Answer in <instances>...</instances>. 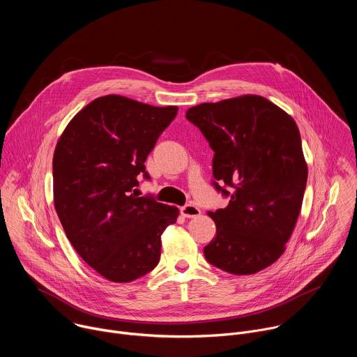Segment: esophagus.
Listing matches in <instances>:
<instances>
[{
    "instance_id": "34e87169",
    "label": "esophagus",
    "mask_w": 357,
    "mask_h": 357,
    "mask_svg": "<svg viewBox=\"0 0 357 357\" xmlns=\"http://www.w3.org/2000/svg\"><path fill=\"white\" fill-rule=\"evenodd\" d=\"M181 215L183 218H196L200 215V209L195 205H185L181 208Z\"/></svg>"
}]
</instances>
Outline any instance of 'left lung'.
I'll list each match as a JSON object with an SVG mask.
<instances>
[{
	"instance_id": "1",
	"label": "left lung",
	"mask_w": 357,
	"mask_h": 357,
	"mask_svg": "<svg viewBox=\"0 0 357 357\" xmlns=\"http://www.w3.org/2000/svg\"><path fill=\"white\" fill-rule=\"evenodd\" d=\"M186 120L215 151L212 185L229 197L209 212L216 237L203 248L206 261L236 275L268 267L284 252L307 188L295 121L261 96L203 103Z\"/></svg>"
}]
</instances>
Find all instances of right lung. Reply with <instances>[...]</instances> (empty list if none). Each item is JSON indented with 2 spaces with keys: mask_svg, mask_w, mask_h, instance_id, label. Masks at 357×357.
<instances>
[{
  "mask_svg": "<svg viewBox=\"0 0 357 357\" xmlns=\"http://www.w3.org/2000/svg\"><path fill=\"white\" fill-rule=\"evenodd\" d=\"M178 107H154L123 96L93 100L68 124L54 155V200L79 256L113 282L154 270L161 234L178 209L135 193L145 160L176 117Z\"/></svg>",
  "mask_w": 357,
  "mask_h": 357,
  "instance_id": "add662e5",
  "label": "right lung"
}]
</instances>
